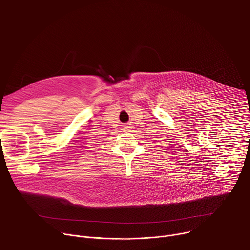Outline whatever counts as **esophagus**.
Here are the masks:
<instances>
[{
    "label": "esophagus",
    "mask_w": 250,
    "mask_h": 250,
    "mask_svg": "<svg viewBox=\"0 0 250 250\" xmlns=\"http://www.w3.org/2000/svg\"><path fill=\"white\" fill-rule=\"evenodd\" d=\"M131 128H132V127H131L130 125H125V130H130Z\"/></svg>",
    "instance_id": "34e87169"
}]
</instances>
